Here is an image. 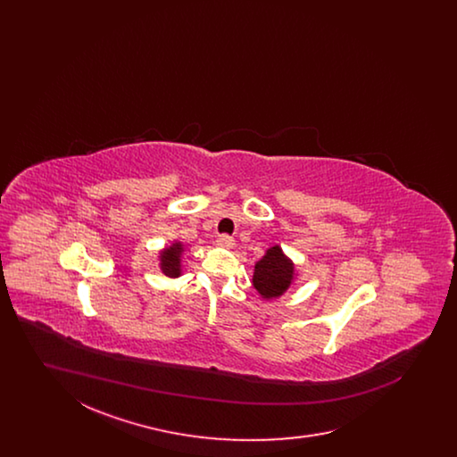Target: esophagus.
<instances>
[{
	"mask_svg": "<svg viewBox=\"0 0 457 457\" xmlns=\"http://www.w3.org/2000/svg\"><path fill=\"white\" fill-rule=\"evenodd\" d=\"M216 243H218V246H220V248H233L235 246V239L228 237V235H220Z\"/></svg>",
	"mask_w": 457,
	"mask_h": 457,
	"instance_id": "obj_1",
	"label": "esophagus"
}]
</instances>
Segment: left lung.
<instances>
[{"instance_id":"obj_1","label":"left lung","mask_w":457,"mask_h":457,"mask_svg":"<svg viewBox=\"0 0 457 457\" xmlns=\"http://www.w3.org/2000/svg\"><path fill=\"white\" fill-rule=\"evenodd\" d=\"M296 265L283 252L279 245L265 250V255L255 263L252 284L263 302L281 298L296 281Z\"/></svg>"}]
</instances>
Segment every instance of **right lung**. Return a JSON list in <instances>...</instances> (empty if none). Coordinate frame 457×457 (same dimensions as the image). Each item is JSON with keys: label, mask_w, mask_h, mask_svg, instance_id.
<instances>
[{"label": "right lung", "mask_w": 457, "mask_h": 457, "mask_svg": "<svg viewBox=\"0 0 457 457\" xmlns=\"http://www.w3.org/2000/svg\"><path fill=\"white\" fill-rule=\"evenodd\" d=\"M185 252V245L174 239L170 246L159 250V269L166 278H179L181 276V257Z\"/></svg>", "instance_id": "add662e5"}]
</instances>
